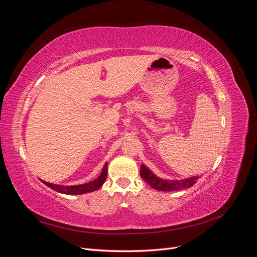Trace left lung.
I'll list each match as a JSON object with an SVG mask.
<instances>
[{"instance_id":"left-lung-1","label":"left lung","mask_w":257,"mask_h":257,"mask_svg":"<svg viewBox=\"0 0 257 257\" xmlns=\"http://www.w3.org/2000/svg\"><path fill=\"white\" fill-rule=\"evenodd\" d=\"M141 176L148 184H150L152 186L154 190L164 191V192L180 191L184 189H189L196 183V180L198 179V177H191V178L183 179V180H164V179H161L155 176L145 165H142L141 167Z\"/></svg>"}]
</instances>
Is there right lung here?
Instances as JSON below:
<instances>
[{"instance_id":"add662e5","label":"right lung","mask_w":257,"mask_h":257,"mask_svg":"<svg viewBox=\"0 0 257 257\" xmlns=\"http://www.w3.org/2000/svg\"><path fill=\"white\" fill-rule=\"evenodd\" d=\"M106 177H107V165L105 164L102 170V174L99 175V177L89 183H84L80 185H58V184H52L49 182H44V181L43 182L47 186H49L50 189L57 191L59 193L67 194V195H80V194L98 190L105 182Z\"/></svg>"}]
</instances>
